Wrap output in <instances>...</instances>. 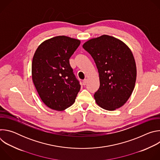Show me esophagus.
I'll use <instances>...</instances> for the list:
<instances>
[{
    "mask_svg": "<svg viewBox=\"0 0 160 160\" xmlns=\"http://www.w3.org/2000/svg\"><path fill=\"white\" fill-rule=\"evenodd\" d=\"M87 79L83 80V85H85L86 83H87Z\"/></svg>",
    "mask_w": 160,
    "mask_h": 160,
    "instance_id": "esophagus-1",
    "label": "esophagus"
}]
</instances>
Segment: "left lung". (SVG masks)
I'll use <instances>...</instances> for the list:
<instances>
[{
    "label": "left lung",
    "instance_id": "left-lung-1",
    "mask_svg": "<svg viewBox=\"0 0 160 160\" xmlns=\"http://www.w3.org/2000/svg\"><path fill=\"white\" fill-rule=\"evenodd\" d=\"M96 62L100 86L94 94L96 103L113 111L123 106L135 87L137 69L133 54L120 40L103 35L83 45Z\"/></svg>",
    "mask_w": 160,
    "mask_h": 160
}]
</instances>
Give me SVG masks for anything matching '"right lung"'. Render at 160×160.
<instances>
[{
	"instance_id": "right-lung-1",
	"label": "right lung",
	"mask_w": 160,
	"mask_h": 160,
	"mask_svg": "<svg viewBox=\"0 0 160 160\" xmlns=\"http://www.w3.org/2000/svg\"><path fill=\"white\" fill-rule=\"evenodd\" d=\"M80 44L78 39L57 36L43 42L32 60L34 85L43 102L62 111L75 101L80 85L70 64V58Z\"/></svg>"
}]
</instances>
